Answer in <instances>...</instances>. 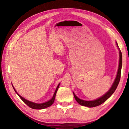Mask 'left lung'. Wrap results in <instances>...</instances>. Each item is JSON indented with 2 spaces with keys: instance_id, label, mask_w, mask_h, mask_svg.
<instances>
[{
  "instance_id": "obj_1",
  "label": "left lung",
  "mask_w": 129,
  "mask_h": 129,
  "mask_svg": "<svg viewBox=\"0 0 129 129\" xmlns=\"http://www.w3.org/2000/svg\"><path fill=\"white\" fill-rule=\"evenodd\" d=\"M117 47L118 48L119 51V67H118V70L117 75L116 76V78H115V81L114 83H113V85L111 87L108 92H107L105 94L102 96L101 97L95 100H94V101H84V100H81L76 96L75 93H73L74 97H75V99L76 100L78 104H80L81 105L89 107V108H93V107H95L97 106H99L100 105H101L102 103H104L105 101H106L107 100H108L109 97L112 95L113 93L114 92L115 90H116L118 85V84L120 81V78H121V68H122V52L121 50L119 48L118 45L117 44Z\"/></svg>"
}]
</instances>
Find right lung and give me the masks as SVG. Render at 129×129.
<instances>
[{
  "mask_svg": "<svg viewBox=\"0 0 129 129\" xmlns=\"http://www.w3.org/2000/svg\"><path fill=\"white\" fill-rule=\"evenodd\" d=\"M59 85H60V84L58 85L57 87V88L55 90V92H54L53 97L52 98V99L51 100H49V101L45 102V103H43V104H36V103H34V102H32L28 101V100H25V99H24L23 97H21V96H20V95H19L18 93H17L16 91V90H15V89L14 88V89L15 91V92L17 93V94L19 95V97L21 99V100H22V101L24 102V103L27 105V106H29V108L34 109H43L48 108V107H49L50 106H51L53 104V102L54 101V99H55L57 91V90H58V87H59Z\"/></svg>",
  "mask_w": 129,
  "mask_h": 129,
  "instance_id": "1",
  "label": "right lung"
}]
</instances>
